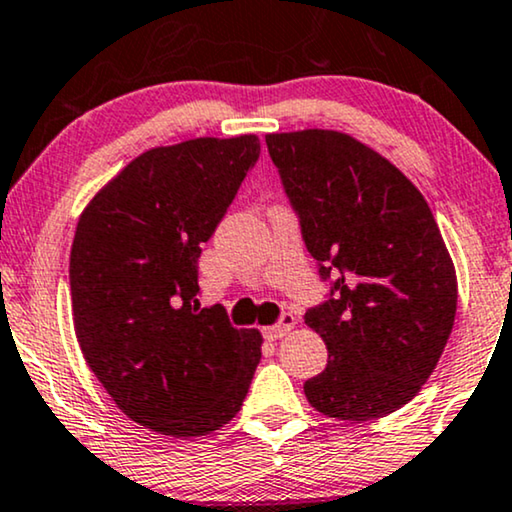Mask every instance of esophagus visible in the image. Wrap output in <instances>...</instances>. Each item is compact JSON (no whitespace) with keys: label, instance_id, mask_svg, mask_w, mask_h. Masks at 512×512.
<instances>
[{"label":"esophagus","instance_id":"34e87169","mask_svg":"<svg viewBox=\"0 0 512 512\" xmlns=\"http://www.w3.org/2000/svg\"><path fill=\"white\" fill-rule=\"evenodd\" d=\"M295 323H297V318L292 316V313H283L278 323L264 327V337L271 339V342H274V339H281V337L288 335L292 327H295Z\"/></svg>","mask_w":512,"mask_h":512}]
</instances>
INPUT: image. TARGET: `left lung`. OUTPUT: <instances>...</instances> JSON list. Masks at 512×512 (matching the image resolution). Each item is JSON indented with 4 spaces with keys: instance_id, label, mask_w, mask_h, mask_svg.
Returning <instances> with one entry per match:
<instances>
[{
    "instance_id": "1",
    "label": "left lung",
    "mask_w": 512,
    "mask_h": 512,
    "mask_svg": "<svg viewBox=\"0 0 512 512\" xmlns=\"http://www.w3.org/2000/svg\"><path fill=\"white\" fill-rule=\"evenodd\" d=\"M267 147L330 281L304 316L330 356L304 381L306 400L356 424L400 410L431 377L456 316V271L431 208L391 161L346 133H269Z\"/></svg>"
}]
</instances>
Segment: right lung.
<instances>
[{
	"mask_svg": "<svg viewBox=\"0 0 512 512\" xmlns=\"http://www.w3.org/2000/svg\"><path fill=\"white\" fill-rule=\"evenodd\" d=\"M260 159L257 135L156 147L79 217L70 255L74 330L126 417L173 438L217 431L241 410L262 335L220 304L199 309L201 245Z\"/></svg>",
	"mask_w": 512,
	"mask_h": 512,
	"instance_id": "right-lung-1",
	"label": "right lung"
}]
</instances>
